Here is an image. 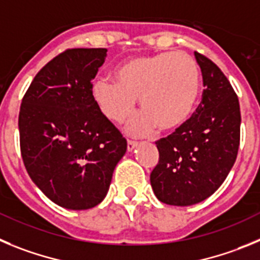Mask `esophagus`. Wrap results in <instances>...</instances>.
Returning a JSON list of instances; mask_svg holds the SVG:
<instances>
[{"label":"esophagus","instance_id":"obj_1","mask_svg":"<svg viewBox=\"0 0 260 260\" xmlns=\"http://www.w3.org/2000/svg\"><path fill=\"white\" fill-rule=\"evenodd\" d=\"M137 145H139V142H137V141H133V140H128V145H127L128 151H132L133 149L137 146Z\"/></svg>","mask_w":260,"mask_h":260}]
</instances>
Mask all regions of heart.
I'll return each mask as SVG.
<instances>
[{
	"mask_svg": "<svg viewBox=\"0 0 260 260\" xmlns=\"http://www.w3.org/2000/svg\"><path fill=\"white\" fill-rule=\"evenodd\" d=\"M113 78L114 81L98 80L93 85V98L115 123L132 116L139 98L144 114L129 127L136 135H146L154 125L160 131L176 129L197 106L200 66L184 51L131 58L114 70Z\"/></svg>",
	"mask_w": 260,
	"mask_h": 260,
	"instance_id": "b5f03b06",
	"label": "heart"
}]
</instances>
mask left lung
I'll list each match as a JSON object with an SVG mask.
<instances>
[{"label": "left lung", "instance_id": "8db88e82", "mask_svg": "<svg viewBox=\"0 0 260 260\" xmlns=\"http://www.w3.org/2000/svg\"><path fill=\"white\" fill-rule=\"evenodd\" d=\"M194 54L202 71V101L185 124L155 142L159 160L150 182L167 205H196L212 196L232 170L240 146L237 94L211 59Z\"/></svg>", "mask_w": 260, "mask_h": 260}]
</instances>
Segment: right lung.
I'll use <instances>...</instances> for the list:
<instances>
[{
    "label": "right lung",
    "mask_w": 260,
    "mask_h": 260,
    "mask_svg": "<svg viewBox=\"0 0 260 260\" xmlns=\"http://www.w3.org/2000/svg\"><path fill=\"white\" fill-rule=\"evenodd\" d=\"M107 49H67L37 72L22 100L23 163L46 197L88 210L106 197L127 140L102 114L92 80Z\"/></svg>",
    "instance_id": "add662e5"
}]
</instances>
